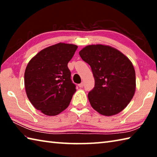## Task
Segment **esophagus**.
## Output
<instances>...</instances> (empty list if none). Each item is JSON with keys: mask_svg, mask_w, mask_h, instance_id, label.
<instances>
[{"mask_svg": "<svg viewBox=\"0 0 157 157\" xmlns=\"http://www.w3.org/2000/svg\"><path fill=\"white\" fill-rule=\"evenodd\" d=\"M78 86H79V87H80V88H82V87L84 86V83L83 82H82V83L78 84Z\"/></svg>", "mask_w": 157, "mask_h": 157, "instance_id": "34e87169", "label": "esophagus"}]
</instances>
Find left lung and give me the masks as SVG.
<instances>
[{"mask_svg": "<svg viewBox=\"0 0 157 157\" xmlns=\"http://www.w3.org/2000/svg\"><path fill=\"white\" fill-rule=\"evenodd\" d=\"M90 65L95 86L88 94L91 107L102 115L120 113L132 100L136 90V73L128 58L114 48L89 45L79 52Z\"/></svg>", "mask_w": 157, "mask_h": 157, "instance_id": "8db88e82", "label": "left lung"}]
</instances>
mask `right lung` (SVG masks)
Listing matches in <instances>:
<instances>
[{
    "label": "right lung",
    "instance_id": "add662e5",
    "mask_svg": "<svg viewBox=\"0 0 157 157\" xmlns=\"http://www.w3.org/2000/svg\"><path fill=\"white\" fill-rule=\"evenodd\" d=\"M78 48L59 43L37 53L28 63L24 75L27 96L37 110L56 116L68 107L76 91L68 63Z\"/></svg>",
    "mask_w": 157,
    "mask_h": 157
}]
</instances>
